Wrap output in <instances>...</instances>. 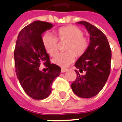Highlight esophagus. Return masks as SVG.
Returning <instances> with one entry per match:
<instances>
[{
    "mask_svg": "<svg viewBox=\"0 0 122 122\" xmlns=\"http://www.w3.org/2000/svg\"><path fill=\"white\" fill-rule=\"evenodd\" d=\"M68 70V69H66V68H61V73H64V72H65V71H66Z\"/></svg>",
    "mask_w": 122,
    "mask_h": 122,
    "instance_id": "1",
    "label": "esophagus"
}]
</instances>
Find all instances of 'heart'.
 <instances>
[{"instance_id":"1","label":"heart","mask_w":122,"mask_h":122,"mask_svg":"<svg viewBox=\"0 0 122 122\" xmlns=\"http://www.w3.org/2000/svg\"><path fill=\"white\" fill-rule=\"evenodd\" d=\"M57 39L60 41H67L65 51L59 53L52 59V63L61 67H66L72 63L75 55L80 57L86 52L88 47V40L83 37L84 33L79 28L70 25L59 28L56 31ZM42 42L45 51L51 56H54L57 53V38L47 33L42 38Z\"/></svg>"}]
</instances>
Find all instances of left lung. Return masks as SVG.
Segmentation results:
<instances>
[{"mask_svg":"<svg viewBox=\"0 0 122 122\" xmlns=\"http://www.w3.org/2000/svg\"><path fill=\"white\" fill-rule=\"evenodd\" d=\"M77 24L85 27L90 34V41L86 52L75 64L77 78L71 87L77 96L88 98L98 94L107 81L111 50L106 36L100 29L85 21Z\"/></svg>","mask_w":122,"mask_h":122,"instance_id":"left-lung-1","label":"left lung"}]
</instances>
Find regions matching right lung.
<instances>
[{
  "label": "right lung",
  "mask_w": 122,
  "mask_h": 122,
  "mask_svg": "<svg viewBox=\"0 0 122 122\" xmlns=\"http://www.w3.org/2000/svg\"><path fill=\"white\" fill-rule=\"evenodd\" d=\"M53 26L49 22L34 21L20 31L16 41L14 57L16 76L24 92L35 100L50 95L52 84L61 72L59 66L51 63L42 42V34ZM41 63L48 71L39 70Z\"/></svg>",
  "instance_id": "right-lung-1"
}]
</instances>
